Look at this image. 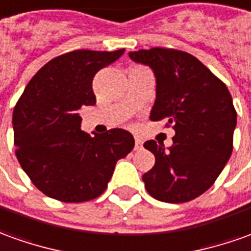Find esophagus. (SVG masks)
I'll list each match as a JSON object with an SVG mask.
<instances>
[{
    "mask_svg": "<svg viewBox=\"0 0 251 251\" xmlns=\"http://www.w3.org/2000/svg\"><path fill=\"white\" fill-rule=\"evenodd\" d=\"M143 146V142L139 138H135V150H141Z\"/></svg>",
    "mask_w": 251,
    "mask_h": 251,
    "instance_id": "esophagus-1",
    "label": "esophagus"
}]
</instances>
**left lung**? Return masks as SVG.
I'll use <instances>...</instances> for the list:
<instances>
[{"mask_svg":"<svg viewBox=\"0 0 251 251\" xmlns=\"http://www.w3.org/2000/svg\"><path fill=\"white\" fill-rule=\"evenodd\" d=\"M135 63L155 76V101L150 120L174 126V145L145 142L155 157L142 176L153 198L169 203L188 202L208 190L232 153L236 110L227 86L190 53L153 48L129 51Z\"/></svg>","mask_w":251,"mask_h":251,"instance_id":"left-lung-1","label":"left lung"}]
</instances>
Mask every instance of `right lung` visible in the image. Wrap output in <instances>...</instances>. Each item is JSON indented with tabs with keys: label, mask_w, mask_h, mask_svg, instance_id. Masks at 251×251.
<instances>
[{
	"label": "right lung",
	"mask_w": 251,
	"mask_h": 251,
	"mask_svg": "<svg viewBox=\"0 0 251 251\" xmlns=\"http://www.w3.org/2000/svg\"><path fill=\"white\" fill-rule=\"evenodd\" d=\"M123 53L75 50L56 57L36 72L17 101L12 117L17 160L50 198L84 202L100 197L116 162L134 149V136L126 129L94 136L80 129L79 109L96 103L94 76Z\"/></svg>",
	"instance_id": "obj_1"
}]
</instances>
